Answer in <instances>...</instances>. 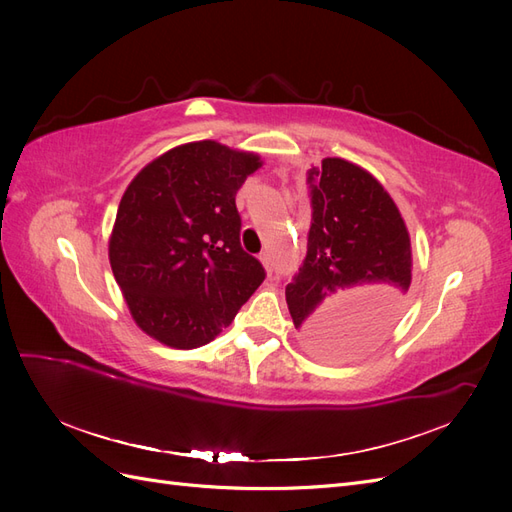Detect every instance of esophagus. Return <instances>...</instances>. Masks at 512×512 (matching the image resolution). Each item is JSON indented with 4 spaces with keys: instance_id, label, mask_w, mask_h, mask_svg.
I'll return each instance as SVG.
<instances>
[{
    "instance_id": "1",
    "label": "esophagus",
    "mask_w": 512,
    "mask_h": 512,
    "mask_svg": "<svg viewBox=\"0 0 512 512\" xmlns=\"http://www.w3.org/2000/svg\"><path fill=\"white\" fill-rule=\"evenodd\" d=\"M260 262H262V265H265V269H267V271H271V258H269V254H267V252H262V254H260Z\"/></svg>"
}]
</instances>
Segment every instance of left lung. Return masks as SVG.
Segmentation results:
<instances>
[{
	"label": "left lung",
	"mask_w": 512,
	"mask_h": 512,
	"mask_svg": "<svg viewBox=\"0 0 512 512\" xmlns=\"http://www.w3.org/2000/svg\"><path fill=\"white\" fill-rule=\"evenodd\" d=\"M312 226L286 286L294 327L329 359H352L391 331L412 284L410 232L382 183L344 158L307 173Z\"/></svg>",
	"instance_id": "8db88e82"
}]
</instances>
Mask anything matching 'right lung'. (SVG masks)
Returning a JSON list of instances; mask_svg holds the SVG:
<instances>
[{"label":"right lung","instance_id":"obj_1","mask_svg":"<svg viewBox=\"0 0 512 512\" xmlns=\"http://www.w3.org/2000/svg\"><path fill=\"white\" fill-rule=\"evenodd\" d=\"M260 166L254 151L185 143L149 162L123 192L108 260L138 329L160 344H209L265 280L243 252L235 205Z\"/></svg>","mask_w":512,"mask_h":512}]
</instances>
